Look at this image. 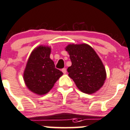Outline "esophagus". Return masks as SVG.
Masks as SVG:
<instances>
[{"instance_id": "obj_1", "label": "esophagus", "mask_w": 130, "mask_h": 130, "mask_svg": "<svg viewBox=\"0 0 130 130\" xmlns=\"http://www.w3.org/2000/svg\"><path fill=\"white\" fill-rule=\"evenodd\" d=\"M61 72H62L63 73H65L67 72V69L65 68H63V69H61Z\"/></svg>"}]
</instances>
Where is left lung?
Returning <instances> with one entry per match:
<instances>
[{
  "label": "left lung",
  "mask_w": 130,
  "mask_h": 130,
  "mask_svg": "<svg viewBox=\"0 0 130 130\" xmlns=\"http://www.w3.org/2000/svg\"><path fill=\"white\" fill-rule=\"evenodd\" d=\"M72 65L69 76L82 92L92 94L103 86L106 78L103 62L91 46L87 44H69L67 46Z\"/></svg>",
  "instance_id": "1"
}]
</instances>
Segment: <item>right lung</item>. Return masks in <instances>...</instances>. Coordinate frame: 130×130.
I'll return each instance as SVG.
<instances>
[{
    "instance_id": "1",
    "label": "right lung",
    "mask_w": 130,
    "mask_h": 130,
    "mask_svg": "<svg viewBox=\"0 0 130 130\" xmlns=\"http://www.w3.org/2000/svg\"><path fill=\"white\" fill-rule=\"evenodd\" d=\"M50 53L49 47H38L31 53L24 70L26 86L39 95L48 93L63 74L55 68L54 62L50 58Z\"/></svg>"
}]
</instances>
